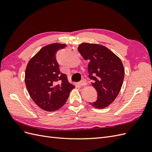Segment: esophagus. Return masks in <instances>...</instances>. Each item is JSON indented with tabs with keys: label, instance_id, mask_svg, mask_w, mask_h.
Segmentation results:
<instances>
[{
	"label": "esophagus",
	"instance_id": "34e87169",
	"mask_svg": "<svg viewBox=\"0 0 152 152\" xmlns=\"http://www.w3.org/2000/svg\"><path fill=\"white\" fill-rule=\"evenodd\" d=\"M79 85H80V86H84L87 85V82H86L85 80H82L81 82H79Z\"/></svg>",
	"mask_w": 152,
	"mask_h": 152
}]
</instances>
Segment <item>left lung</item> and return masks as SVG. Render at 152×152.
<instances>
[{
	"mask_svg": "<svg viewBox=\"0 0 152 152\" xmlns=\"http://www.w3.org/2000/svg\"><path fill=\"white\" fill-rule=\"evenodd\" d=\"M79 51L89 60L88 72L91 85L98 93L97 100L89 103L96 108L103 109L115 99L124 78V68L121 59L107 47L97 44L82 43Z\"/></svg>",
	"mask_w": 152,
	"mask_h": 152,
	"instance_id": "obj_1",
	"label": "left lung"
}]
</instances>
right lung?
Returning a JSON list of instances; mask_svg holds the SVG:
<instances>
[{
  "mask_svg": "<svg viewBox=\"0 0 152 152\" xmlns=\"http://www.w3.org/2000/svg\"><path fill=\"white\" fill-rule=\"evenodd\" d=\"M65 46L59 43L45 45L27 64L25 76L27 91L35 104L45 111H56L62 107L75 88L66 75L60 73L55 55Z\"/></svg>",
  "mask_w": 152,
  "mask_h": 152,
  "instance_id": "1",
  "label": "right lung"
}]
</instances>
